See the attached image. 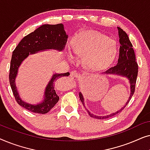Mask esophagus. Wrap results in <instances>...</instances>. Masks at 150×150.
<instances>
[{"instance_id":"1","label":"esophagus","mask_w":150,"mask_h":150,"mask_svg":"<svg viewBox=\"0 0 150 150\" xmlns=\"http://www.w3.org/2000/svg\"><path fill=\"white\" fill-rule=\"evenodd\" d=\"M70 76L72 78V79H76V78H78V76H79V73L75 70L71 71L70 73Z\"/></svg>"}]
</instances>
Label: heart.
I'll list each match as a JSON object with an SVG mask.
<instances>
[{"label": "heart", "instance_id": "b5f03b06", "mask_svg": "<svg viewBox=\"0 0 150 150\" xmlns=\"http://www.w3.org/2000/svg\"><path fill=\"white\" fill-rule=\"evenodd\" d=\"M72 49L75 54L87 55L85 64L96 69L107 67L117 52L115 41L94 31H84L76 36Z\"/></svg>", "mask_w": 150, "mask_h": 150}]
</instances>
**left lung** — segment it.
<instances>
[{
  "instance_id": "1",
  "label": "left lung",
  "mask_w": 150,
  "mask_h": 150,
  "mask_svg": "<svg viewBox=\"0 0 150 150\" xmlns=\"http://www.w3.org/2000/svg\"><path fill=\"white\" fill-rule=\"evenodd\" d=\"M119 30V37H120V55H119V59L117 64L115 66H112L108 68L107 70L104 71V74H119L123 76L128 78L130 81V90L131 93L129 97V99L126 104H125L124 107L121 108L120 110L117 111L115 113H112L106 116H96L95 115L92 114L87 109V111L90 117H93L98 120H104L107 119L115 115L119 112H120L129 103L131 98H132L133 94L135 91V85H136L137 78L138 75V64L136 61V57H135L134 51L132 48V44L130 42L128 35L124 30L122 29L120 27H118ZM79 97L81 101L83 103V106H85L84 104V98L82 93L80 92Z\"/></svg>"
}]
</instances>
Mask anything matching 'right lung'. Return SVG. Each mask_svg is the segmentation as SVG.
<instances>
[{
    "label": "right lung",
    "mask_w": 150,
    "mask_h": 150,
    "mask_svg": "<svg viewBox=\"0 0 150 150\" xmlns=\"http://www.w3.org/2000/svg\"><path fill=\"white\" fill-rule=\"evenodd\" d=\"M67 35L63 29L62 24H44L33 32L24 37L16 47L12 54L9 69V83L17 103L20 106L35 113L46 114L58 102L59 97L54 89V83L59 78L67 76L69 72L55 74L49 82L45 90V98L42 103L33 105L22 101L19 97L16 87L15 79L18 67L28 55L39 51L54 49L63 50L67 42Z\"/></svg>",
    "instance_id": "add662e5"
}]
</instances>
